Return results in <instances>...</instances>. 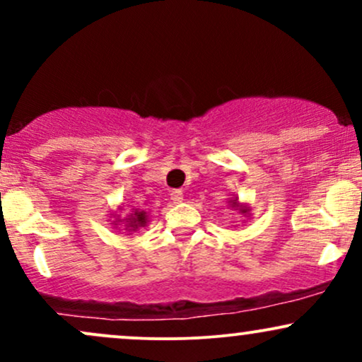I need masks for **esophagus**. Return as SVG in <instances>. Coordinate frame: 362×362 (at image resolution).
I'll return each mask as SVG.
<instances>
[{"instance_id": "1", "label": "esophagus", "mask_w": 362, "mask_h": 362, "mask_svg": "<svg viewBox=\"0 0 362 362\" xmlns=\"http://www.w3.org/2000/svg\"><path fill=\"white\" fill-rule=\"evenodd\" d=\"M170 195H172L173 204H180V202L184 201V194H182V190H173V192Z\"/></svg>"}]
</instances>
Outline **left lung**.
<instances>
[{"label":"left lung","mask_w":362,"mask_h":362,"mask_svg":"<svg viewBox=\"0 0 362 362\" xmlns=\"http://www.w3.org/2000/svg\"><path fill=\"white\" fill-rule=\"evenodd\" d=\"M231 207H238L240 213H243V214H247V213H248V207H247V206H240V204H238V201H236V199H235V201H231Z\"/></svg>","instance_id":"8db88e82"}]
</instances>
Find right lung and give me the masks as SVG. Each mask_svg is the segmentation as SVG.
<instances>
[{"instance_id":"1","label":"right lung","mask_w":362,"mask_h":362,"mask_svg":"<svg viewBox=\"0 0 362 362\" xmlns=\"http://www.w3.org/2000/svg\"><path fill=\"white\" fill-rule=\"evenodd\" d=\"M148 223V216L144 211H134L131 214V218H127V224H126V230L129 231H136L138 228L144 226Z\"/></svg>"}]
</instances>
